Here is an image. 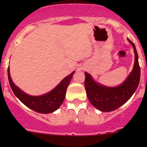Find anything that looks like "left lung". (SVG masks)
Wrapping results in <instances>:
<instances>
[{
    "mask_svg": "<svg viewBox=\"0 0 147 147\" xmlns=\"http://www.w3.org/2000/svg\"><path fill=\"white\" fill-rule=\"evenodd\" d=\"M128 40L134 49L135 64L132 71L122 85L116 88L102 86L95 82L90 75L85 72V87L88 99L96 108L103 112L115 110L126 103L139 85L141 68L135 44L129 39Z\"/></svg>",
    "mask_w": 147,
    "mask_h": 147,
    "instance_id": "obj_1",
    "label": "left lung"
}]
</instances>
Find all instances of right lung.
<instances>
[{"label": "right lung", "mask_w": 147, "mask_h": 147, "mask_svg": "<svg viewBox=\"0 0 147 147\" xmlns=\"http://www.w3.org/2000/svg\"><path fill=\"white\" fill-rule=\"evenodd\" d=\"M74 71L66 76L57 86L49 93L40 96H32L23 92L13 83L8 68V79L13 93L26 106L40 113H51L57 110L64 101L66 90L69 85Z\"/></svg>", "instance_id": "1"}]
</instances>
